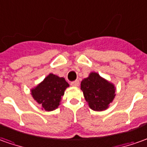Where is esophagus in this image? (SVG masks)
<instances>
[{
	"instance_id": "obj_1",
	"label": "esophagus",
	"mask_w": 147,
	"mask_h": 147,
	"mask_svg": "<svg viewBox=\"0 0 147 147\" xmlns=\"http://www.w3.org/2000/svg\"><path fill=\"white\" fill-rule=\"evenodd\" d=\"M71 85L72 87H78V86L80 85V82H79V80L73 81V82L71 83Z\"/></svg>"
}]
</instances>
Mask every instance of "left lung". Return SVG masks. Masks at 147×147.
Segmentation results:
<instances>
[{
  "instance_id": "left-lung-1",
  "label": "left lung",
  "mask_w": 147,
  "mask_h": 147,
  "mask_svg": "<svg viewBox=\"0 0 147 147\" xmlns=\"http://www.w3.org/2000/svg\"><path fill=\"white\" fill-rule=\"evenodd\" d=\"M80 89L90 108L96 111L107 109L115 96V85L96 72H91L82 80Z\"/></svg>"
}]
</instances>
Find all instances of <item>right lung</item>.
<instances>
[{
  "mask_svg": "<svg viewBox=\"0 0 147 147\" xmlns=\"http://www.w3.org/2000/svg\"><path fill=\"white\" fill-rule=\"evenodd\" d=\"M68 87L69 84L64 78L51 73L40 84L31 90V95L41 105L42 109L51 111L58 107L61 97Z\"/></svg>",
  "mask_w": 147,
  "mask_h": 147,
  "instance_id": "obj_1",
  "label": "right lung"
}]
</instances>
